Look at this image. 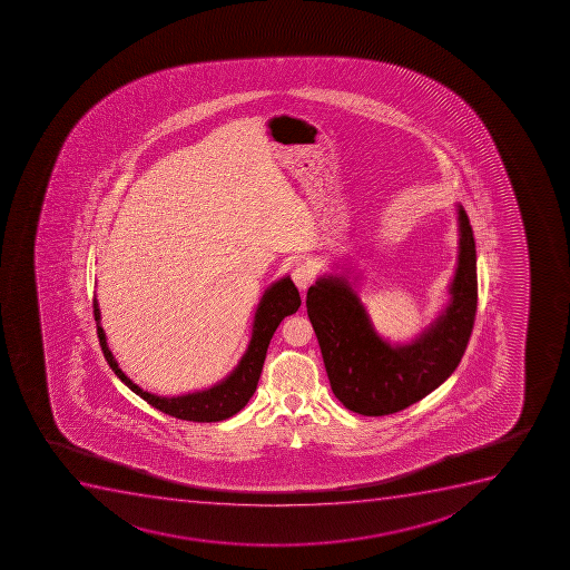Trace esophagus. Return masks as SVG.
Listing matches in <instances>:
<instances>
[{"label": "esophagus", "mask_w": 570, "mask_h": 570, "mask_svg": "<svg viewBox=\"0 0 570 570\" xmlns=\"http://www.w3.org/2000/svg\"><path fill=\"white\" fill-rule=\"evenodd\" d=\"M314 269H312V265L308 264H297L292 271V278H294L295 286L301 289V292H305L308 286H311L312 281H314Z\"/></svg>", "instance_id": "obj_1"}]
</instances>
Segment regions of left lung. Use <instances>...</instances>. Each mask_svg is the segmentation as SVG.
<instances>
[{"mask_svg":"<svg viewBox=\"0 0 570 570\" xmlns=\"http://www.w3.org/2000/svg\"><path fill=\"white\" fill-rule=\"evenodd\" d=\"M459 264L451 303L409 345H390L375 331L344 276H322L306 294V312L322 347L334 395L362 416L403 411L439 389L459 366L478 308L475 242L459 206Z\"/></svg>","mask_w":570,"mask_h":570,"instance_id":"8db88e82","label":"left lung"}]
</instances>
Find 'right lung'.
<instances>
[{
	"label": "right lung",
	"mask_w": 570,
	"mask_h": 570,
	"mask_svg": "<svg viewBox=\"0 0 570 570\" xmlns=\"http://www.w3.org/2000/svg\"><path fill=\"white\" fill-rule=\"evenodd\" d=\"M301 295L295 288L294 282L289 276H284L281 281L275 282L264 297L259 301L258 311L254 316L253 338L248 344L245 355L237 364L236 370L223 381V383L215 384L212 389L203 390V392H195V394L178 395V397H161V395H154L150 392L139 389L137 384L131 383L130 379L126 377L119 364L115 361L111 351H109L108 342H106V334L104 328L100 327V311H98V301H92V308H95V322H97L98 340H100V347H102L104 356L108 361L109 366L114 370L115 375L122 381V383L141 395L142 400L150 403L154 409L169 414V416L180 417L187 422H220L226 417L234 416L236 412L242 411L243 406L247 405L248 400L253 397L258 386L259 373L264 367L265 353L269 347L271 338L275 334L276 327L281 325L282 320L286 316H292L295 312L299 311Z\"/></svg>",
	"instance_id": "right-lung-1"
}]
</instances>
